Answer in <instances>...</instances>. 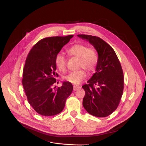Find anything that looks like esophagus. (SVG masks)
<instances>
[{
    "mask_svg": "<svg viewBox=\"0 0 146 146\" xmlns=\"http://www.w3.org/2000/svg\"><path fill=\"white\" fill-rule=\"evenodd\" d=\"M81 88V87H79V86H74L73 87V90L74 91H76L78 89H80Z\"/></svg>",
    "mask_w": 146,
    "mask_h": 146,
    "instance_id": "obj_1",
    "label": "esophagus"
}]
</instances>
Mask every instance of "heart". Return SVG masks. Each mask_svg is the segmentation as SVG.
I'll use <instances>...</instances> for the list:
<instances>
[{"label":"heart","mask_w":146,"mask_h":146,"mask_svg":"<svg viewBox=\"0 0 146 146\" xmlns=\"http://www.w3.org/2000/svg\"><path fill=\"white\" fill-rule=\"evenodd\" d=\"M69 55L74 56L79 58V68H84L89 72L95 70L98 63V55L96 51L91 48L81 44H75L66 50ZM55 64L58 69L64 72L66 69V60L65 56L58 54L55 57ZM87 77L84 70L80 69L70 73L64 78L73 84L78 85Z\"/></svg>","instance_id":"1"}]
</instances>
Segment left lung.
Segmentation results:
<instances>
[{"label": "left lung", "instance_id": "1", "mask_svg": "<svg viewBox=\"0 0 146 146\" xmlns=\"http://www.w3.org/2000/svg\"><path fill=\"white\" fill-rule=\"evenodd\" d=\"M92 44L98 54L96 72L82 86L86 94L82 105L90 114L105 117L115 111L123 90V75L118 58L113 48L99 37L78 35Z\"/></svg>", "mask_w": 146, "mask_h": 146}]
</instances>
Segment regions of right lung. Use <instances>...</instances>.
Returning a JSON list of instances; mask_svg holds the SVG:
<instances>
[{
	"instance_id": "obj_1",
	"label": "right lung",
	"mask_w": 146,
	"mask_h": 146,
	"mask_svg": "<svg viewBox=\"0 0 146 146\" xmlns=\"http://www.w3.org/2000/svg\"><path fill=\"white\" fill-rule=\"evenodd\" d=\"M73 37H50L38 41L31 50L23 70V86L30 105L39 114L52 116L64 110L66 99L73 87L64 81L60 87L56 82L55 57Z\"/></svg>"
}]
</instances>
